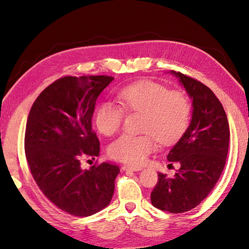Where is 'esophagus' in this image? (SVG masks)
<instances>
[{
	"label": "esophagus",
	"instance_id": "1",
	"mask_svg": "<svg viewBox=\"0 0 249 249\" xmlns=\"http://www.w3.org/2000/svg\"><path fill=\"white\" fill-rule=\"evenodd\" d=\"M122 169H123L124 171H140L142 170L141 167H138V166H129V165H124L123 167H122Z\"/></svg>",
	"mask_w": 249,
	"mask_h": 249
}]
</instances>
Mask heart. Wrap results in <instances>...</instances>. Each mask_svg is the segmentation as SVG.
<instances>
[{
	"mask_svg": "<svg viewBox=\"0 0 249 249\" xmlns=\"http://www.w3.org/2000/svg\"><path fill=\"white\" fill-rule=\"evenodd\" d=\"M120 104L127 111L142 112L141 135L124 134L109 146V154L129 165L143 163L155 150V138L161 144H171L186 130L190 104L185 94L154 81H138L122 89ZM124 118L120 105L106 100L98 106L94 121L99 133L111 136L118 131Z\"/></svg>",
	"mask_w": 249,
	"mask_h": 249,
	"instance_id": "1",
	"label": "heart"
}]
</instances>
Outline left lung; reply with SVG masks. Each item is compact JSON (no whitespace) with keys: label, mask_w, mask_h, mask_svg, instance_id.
<instances>
[{"label":"left lung","mask_w":249,"mask_h":249,"mask_svg":"<svg viewBox=\"0 0 249 249\" xmlns=\"http://www.w3.org/2000/svg\"><path fill=\"white\" fill-rule=\"evenodd\" d=\"M170 73L192 100V119L167 155L179 169L172 178L158 173L151 202L160 210L183 213L196 208L217 183L228 155L230 129L224 107L208 87L181 72Z\"/></svg>","instance_id":"left-lung-1"}]
</instances>
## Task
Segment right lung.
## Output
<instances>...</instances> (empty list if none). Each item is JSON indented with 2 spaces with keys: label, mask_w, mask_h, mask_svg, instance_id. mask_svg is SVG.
Listing matches in <instances>:
<instances>
[{
  "label": "right lung",
  "mask_w": 249,
  "mask_h": 249,
  "mask_svg": "<svg viewBox=\"0 0 249 249\" xmlns=\"http://www.w3.org/2000/svg\"><path fill=\"white\" fill-rule=\"evenodd\" d=\"M114 80L107 76L64 77L45 89L26 122L24 150L41 192L64 212L86 217L108 206L120 173L103 162L83 170V154L99 155L92 118L99 94Z\"/></svg>",
  "instance_id": "1"
}]
</instances>
